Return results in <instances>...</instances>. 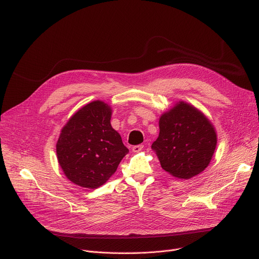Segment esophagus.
Returning a JSON list of instances; mask_svg holds the SVG:
<instances>
[{"label":"esophagus","instance_id":"34e87169","mask_svg":"<svg viewBox=\"0 0 259 259\" xmlns=\"http://www.w3.org/2000/svg\"><path fill=\"white\" fill-rule=\"evenodd\" d=\"M143 148H144V146H143V145H137V146H133V147H132V151H133V152H135V153H138V152H140V151H142V150H143Z\"/></svg>","mask_w":259,"mask_h":259}]
</instances>
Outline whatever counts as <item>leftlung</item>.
I'll return each mask as SVG.
<instances>
[{
	"instance_id": "8db88e82",
	"label": "left lung",
	"mask_w": 259,
	"mask_h": 259,
	"mask_svg": "<svg viewBox=\"0 0 259 259\" xmlns=\"http://www.w3.org/2000/svg\"><path fill=\"white\" fill-rule=\"evenodd\" d=\"M217 135L198 109L180 101L159 118V134L151 148L161 168L178 179L189 180L205 170L214 154Z\"/></svg>"
}]
</instances>
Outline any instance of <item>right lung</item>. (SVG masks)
<instances>
[{"mask_svg": "<svg viewBox=\"0 0 259 259\" xmlns=\"http://www.w3.org/2000/svg\"><path fill=\"white\" fill-rule=\"evenodd\" d=\"M111 107L93 101L63 127L57 143L59 164L66 178L88 189L104 185L128 152L111 124Z\"/></svg>", "mask_w": 259, "mask_h": 259, "instance_id": "add662e5", "label": "right lung"}]
</instances>
